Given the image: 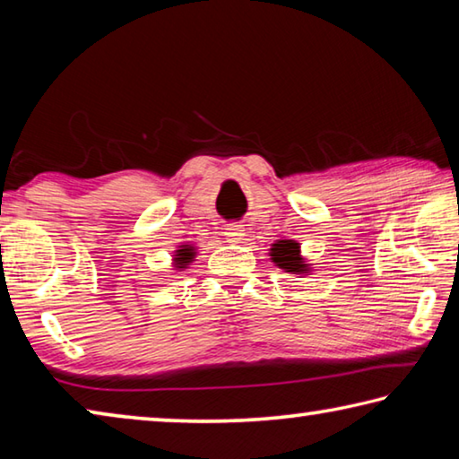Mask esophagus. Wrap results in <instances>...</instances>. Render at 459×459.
<instances>
[{"mask_svg":"<svg viewBox=\"0 0 459 459\" xmlns=\"http://www.w3.org/2000/svg\"><path fill=\"white\" fill-rule=\"evenodd\" d=\"M224 235H227V238L230 240V243H238V240L243 238V235H245L243 224H229L227 232H224Z\"/></svg>","mask_w":459,"mask_h":459,"instance_id":"esophagus-1","label":"esophagus"}]
</instances>
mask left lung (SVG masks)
Returning <instances> with one entry per match:
<instances>
[{
    "instance_id": "obj_1",
    "label": "left lung",
    "mask_w": 459,
    "mask_h": 459,
    "mask_svg": "<svg viewBox=\"0 0 459 459\" xmlns=\"http://www.w3.org/2000/svg\"><path fill=\"white\" fill-rule=\"evenodd\" d=\"M269 257L279 269L287 271V273H309V265L301 257L299 243H295V240H277V243L271 245Z\"/></svg>"
}]
</instances>
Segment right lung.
I'll use <instances>...</instances> for the list:
<instances>
[{
  "instance_id": "right-lung-1",
  "label": "right lung",
  "mask_w": 459,
  "mask_h": 459,
  "mask_svg": "<svg viewBox=\"0 0 459 459\" xmlns=\"http://www.w3.org/2000/svg\"><path fill=\"white\" fill-rule=\"evenodd\" d=\"M194 259V247L190 245H182V248H178L176 251V257H174V267L178 271L186 269V265H190Z\"/></svg>"
}]
</instances>
